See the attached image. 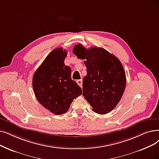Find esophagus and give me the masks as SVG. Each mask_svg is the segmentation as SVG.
<instances>
[{
    "mask_svg": "<svg viewBox=\"0 0 159 159\" xmlns=\"http://www.w3.org/2000/svg\"><path fill=\"white\" fill-rule=\"evenodd\" d=\"M77 83L78 84V85L80 87H82V79H80V80H77Z\"/></svg>",
    "mask_w": 159,
    "mask_h": 159,
    "instance_id": "esophagus-1",
    "label": "esophagus"
}]
</instances>
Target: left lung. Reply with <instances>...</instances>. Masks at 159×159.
Returning <instances> with one entry per match:
<instances>
[{
    "instance_id": "1",
    "label": "left lung",
    "mask_w": 159,
    "mask_h": 159,
    "mask_svg": "<svg viewBox=\"0 0 159 159\" xmlns=\"http://www.w3.org/2000/svg\"><path fill=\"white\" fill-rule=\"evenodd\" d=\"M73 53L84 60L87 75L82 82V95L99 114L110 112L118 104L126 86V76L119 59L103 48L86 49L75 45Z\"/></svg>"
}]
</instances>
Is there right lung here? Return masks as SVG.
Returning <instances> with one entry per match:
<instances>
[{
	"instance_id": "add662e5",
	"label": "right lung",
	"mask_w": 159,
	"mask_h": 159,
	"mask_svg": "<svg viewBox=\"0 0 159 159\" xmlns=\"http://www.w3.org/2000/svg\"><path fill=\"white\" fill-rule=\"evenodd\" d=\"M67 51L57 48L51 52L34 73L32 86L40 104L56 115L66 113L82 89L71 79V68L65 66Z\"/></svg>"
}]
</instances>
